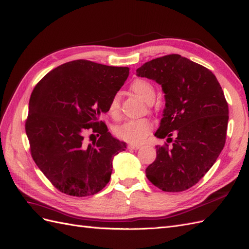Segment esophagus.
Masks as SVG:
<instances>
[{
	"label": "esophagus",
	"instance_id": "esophagus-1",
	"mask_svg": "<svg viewBox=\"0 0 249 249\" xmlns=\"http://www.w3.org/2000/svg\"><path fill=\"white\" fill-rule=\"evenodd\" d=\"M141 147H142V146L139 145V144H130V145L128 146L129 149H133V150H137V149H140Z\"/></svg>",
	"mask_w": 249,
	"mask_h": 249
}]
</instances>
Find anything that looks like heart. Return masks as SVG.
Listing matches in <instances>:
<instances>
[{
  "instance_id": "heart-1",
  "label": "heart",
  "mask_w": 249,
  "mask_h": 249,
  "mask_svg": "<svg viewBox=\"0 0 249 249\" xmlns=\"http://www.w3.org/2000/svg\"><path fill=\"white\" fill-rule=\"evenodd\" d=\"M130 91L140 98L142 101L151 104L155 98V89L153 85L143 79L134 80L130 85ZM107 112L113 119L120 117V102L119 97L113 96L108 103ZM152 129V124L146 119L142 120H130L116 126L113 128L115 136L128 143H142Z\"/></svg>"
}]
</instances>
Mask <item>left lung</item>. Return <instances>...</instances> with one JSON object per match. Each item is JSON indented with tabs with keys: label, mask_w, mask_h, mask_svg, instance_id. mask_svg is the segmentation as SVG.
<instances>
[{
	"label": "left lung",
	"mask_w": 249,
	"mask_h": 249,
	"mask_svg": "<svg viewBox=\"0 0 249 249\" xmlns=\"http://www.w3.org/2000/svg\"><path fill=\"white\" fill-rule=\"evenodd\" d=\"M137 75L161 87L166 106L154 136L172 142L171 148L155 147L147 178L165 192L186 191L202 178L224 147L229 105L223 90L209 69L178 54L148 61Z\"/></svg>",
	"instance_id": "1"
}]
</instances>
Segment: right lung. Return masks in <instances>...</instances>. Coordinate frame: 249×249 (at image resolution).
<instances>
[{"label":"right lung","instance_id":"obj_1","mask_svg":"<svg viewBox=\"0 0 249 249\" xmlns=\"http://www.w3.org/2000/svg\"><path fill=\"white\" fill-rule=\"evenodd\" d=\"M128 75L126 67L79 59L55 68L34 88L26 121L31 155L62 193L90 196L108 183L112 160L127 145L99 118ZM89 130L101 138L88 145L84 136Z\"/></svg>","mask_w":249,"mask_h":249}]
</instances>
